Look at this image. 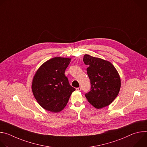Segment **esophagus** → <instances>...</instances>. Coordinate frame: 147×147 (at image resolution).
I'll return each mask as SVG.
<instances>
[{
	"label": "esophagus",
	"instance_id": "esophagus-1",
	"mask_svg": "<svg viewBox=\"0 0 147 147\" xmlns=\"http://www.w3.org/2000/svg\"><path fill=\"white\" fill-rule=\"evenodd\" d=\"M81 87H78L76 88V91H81Z\"/></svg>",
	"mask_w": 147,
	"mask_h": 147
}]
</instances>
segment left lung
I'll return each instance as SVG.
<instances>
[{"mask_svg":"<svg viewBox=\"0 0 147 147\" xmlns=\"http://www.w3.org/2000/svg\"><path fill=\"white\" fill-rule=\"evenodd\" d=\"M83 61L88 67L91 91L86 94L88 101L96 109L107 107L117 97L121 86L119 74L111 62L100 58L84 56Z\"/></svg>","mask_w":147,"mask_h":147,"instance_id":"8db88e82","label":"left lung"}]
</instances>
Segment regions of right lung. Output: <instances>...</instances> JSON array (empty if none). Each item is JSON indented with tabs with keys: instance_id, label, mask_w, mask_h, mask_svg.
Listing matches in <instances>:
<instances>
[{
	"instance_id": "obj_1",
	"label": "right lung",
	"mask_w": 147,
	"mask_h": 147,
	"mask_svg": "<svg viewBox=\"0 0 147 147\" xmlns=\"http://www.w3.org/2000/svg\"><path fill=\"white\" fill-rule=\"evenodd\" d=\"M71 59L53 57L42 65L34 76L32 91L38 103L44 109L55 113L65 108L76 90L65 74Z\"/></svg>"
}]
</instances>
